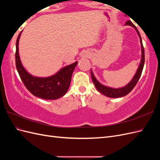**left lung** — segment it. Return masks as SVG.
<instances>
[{
  "label": "left lung",
  "mask_w": 160,
  "mask_h": 160,
  "mask_svg": "<svg viewBox=\"0 0 160 160\" xmlns=\"http://www.w3.org/2000/svg\"><path fill=\"white\" fill-rule=\"evenodd\" d=\"M125 25H128V26H131V27H133L135 28V30L136 31L139 37L140 43H141V48H142L141 61H140L139 65L137 69L136 72H135V75L132 78V79L131 80V81L128 84L123 87V88H110V87L105 86L103 84H101L100 82H99V81L96 79V77H95L93 71H92V70H91V79H92V81H93V82L96 89H98V91H99L100 93L103 94L105 96L108 97V98H122V97L125 96L129 93H130V92L132 91V89L135 88V85H136L138 82V81L140 78V76H141V75H142V72L143 68L144 66V62H145L144 49H143L142 38H141V36H140V34L138 30V28L130 21H127L126 23L125 24Z\"/></svg>",
  "instance_id": "1"
}]
</instances>
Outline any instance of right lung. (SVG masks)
<instances>
[{
	"mask_svg": "<svg viewBox=\"0 0 160 160\" xmlns=\"http://www.w3.org/2000/svg\"><path fill=\"white\" fill-rule=\"evenodd\" d=\"M21 32L16 42L15 60L17 71L26 88L33 95L43 99L55 100L64 96L69 88L72 72L78 62L62 67L55 74L49 77L32 75L23 67L19 56L18 42Z\"/></svg>",
	"mask_w": 160,
	"mask_h": 160,
	"instance_id": "add662e5",
	"label": "right lung"
}]
</instances>
